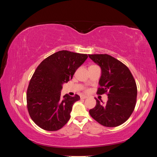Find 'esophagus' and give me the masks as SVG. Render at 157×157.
Returning a JSON list of instances; mask_svg holds the SVG:
<instances>
[{
  "mask_svg": "<svg viewBox=\"0 0 157 157\" xmlns=\"http://www.w3.org/2000/svg\"><path fill=\"white\" fill-rule=\"evenodd\" d=\"M87 98H88V96H84V95H82V96H80V98H81V99H86Z\"/></svg>",
  "mask_w": 157,
  "mask_h": 157,
  "instance_id": "esophagus-1",
  "label": "esophagus"
}]
</instances>
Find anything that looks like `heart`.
Masks as SVG:
<instances>
[{
  "label": "heart",
  "mask_w": 157,
  "mask_h": 157,
  "mask_svg": "<svg viewBox=\"0 0 157 157\" xmlns=\"http://www.w3.org/2000/svg\"><path fill=\"white\" fill-rule=\"evenodd\" d=\"M86 90V92H88V89H86V90Z\"/></svg>",
  "instance_id": "1"
}]
</instances>
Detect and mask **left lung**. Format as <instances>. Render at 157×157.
<instances>
[{"label":"left lung","mask_w":157,"mask_h":157,"mask_svg":"<svg viewBox=\"0 0 157 157\" xmlns=\"http://www.w3.org/2000/svg\"><path fill=\"white\" fill-rule=\"evenodd\" d=\"M89 58L100 66L101 76L97 94H106L104 103L96 99V105L89 111L95 121L106 127L125 122L134 111L137 100V86L130 69L121 61L108 54H91Z\"/></svg>","instance_id":"1"}]
</instances>
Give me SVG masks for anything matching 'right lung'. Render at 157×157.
<instances>
[{
  "label": "right lung",
  "instance_id": "right-lung-1",
  "mask_svg": "<svg viewBox=\"0 0 157 157\" xmlns=\"http://www.w3.org/2000/svg\"><path fill=\"white\" fill-rule=\"evenodd\" d=\"M87 54L61 50L48 56L38 66L27 90V107L31 119L42 129L56 131L69 121L75 102L80 96L61 97L62 84L72 79Z\"/></svg>",
  "mask_w": 157,
  "mask_h": 157
}]
</instances>
